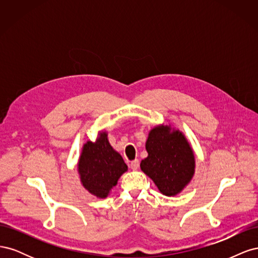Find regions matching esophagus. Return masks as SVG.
Returning <instances> with one entry per match:
<instances>
[{
  "label": "esophagus",
  "mask_w": 258,
  "mask_h": 258,
  "mask_svg": "<svg viewBox=\"0 0 258 258\" xmlns=\"http://www.w3.org/2000/svg\"><path fill=\"white\" fill-rule=\"evenodd\" d=\"M139 166H140V161L139 159H136L134 161L130 162V167L132 170H138L139 169Z\"/></svg>",
  "instance_id": "34e87169"
}]
</instances>
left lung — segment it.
<instances>
[{
  "label": "left lung",
  "instance_id": "1",
  "mask_svg": "<svg viewBox=\"0 0 258 258\" xmlns=\"http://www.w3.org/2000/svg\"><path fill=\"white\" fill-rule=\"evenodd\" d=\"M147 157L140 163L159 191L168 197L181 192L194 177L196 160L192 148L182 131L160 123L148 132Z\"/></svg>",
  "mask_w": 258,
  "mask_h": 258
}]
</instances>
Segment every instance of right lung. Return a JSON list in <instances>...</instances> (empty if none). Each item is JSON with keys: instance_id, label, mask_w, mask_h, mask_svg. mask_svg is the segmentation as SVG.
Here are the masks:
<instances>
[{"instance_id": "obj_1", "label": "right lung", "mask_w": 258, "mask_h": 258, "mask_svg": "<svg viewBox=\"0 0 258 258\" xmlns=\"http://www.w3.org/2000/svg\"><path fill=\"white\" fill-rule=\"evenodd\" d=\"M127 170L121 155L108 142L106 131H100L95 142L83 145L77 172L84 188L97 198H106Z\"/></svg>"}]
</instances>
